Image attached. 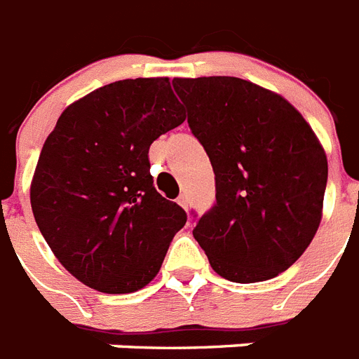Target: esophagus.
I'll list each match as a JSON object with an SVG mask.
<instances>
[{"mask_svg": "<svg viewBox=\"0 0 359 359\" xmlns=\"http://www.w3.org/2000/svg\"><path fill=\"white\" fill-rule=\"evenodd\" d=\"M177 203H180V205H182L183 209H185V211H187V209H189V200H187L185 194H182V196L177 198Z\"/></svg>", "mask_w": 359, "mask_h": 359, "instance_id": "1", "label": "esophagus"}]
</instances>
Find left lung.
<instances>
[{"label": "left lung", "mask_w": 359, "mask_h": 359, "mask_svg": "<svg viewBox=\"0 0 359 359\" xmlns=\"http://www.w3.org/2000/svg\"><path fill=\"white\" fill-rule=\"evenodd\" d=\"M172 86L215 170L216 203L192 235L224 279H273L318 233L327 154L288 100L253 82L200 76Z\"/></svg>", "instance_id": "obj_1"}]
</instances>
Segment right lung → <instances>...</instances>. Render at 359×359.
Masks as SVG:
<instances>
[{
	"mask_svg": "<svg viewBox=\"0 0 359 359\" xmlns=\"http://www.w3.org/2000/svg\"><path fill=\"white\" fill-rule=\"evenodd\" d=\"M183 121L167 76L102 86L56 121L31 207L56 259L86 286L132 293L158 275L187 212L156 191L148 148Z\"/></svg>",
	"mask_w": 359,
	"mask_h": 359,
	"instance_id": "obj_1",
	"label": "right lung"
}]
</instances>
